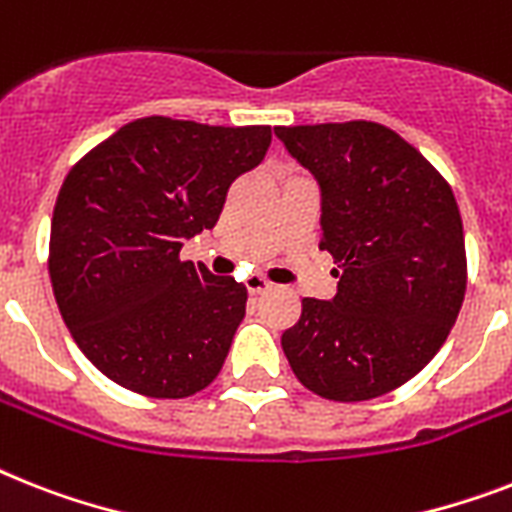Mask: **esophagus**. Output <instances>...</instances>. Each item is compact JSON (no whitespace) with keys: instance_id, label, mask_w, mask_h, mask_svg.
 <instances>
[{"instance_id":"34e87169","label":"esophagus","mask_w":512,"mask_h":512,"mask_svg":"<svg viewBox=\"0 0 512 512\" xmlns=\"http://www.w3.org/2000/svg\"><path fill=\"white\" fill-rule=\"evenodd\" d=\"M270 289V284L265 281L263 276H249L247 278V292L252 294V297H257V294H265Z\"/></svg>"}]
</instances>
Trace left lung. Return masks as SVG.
Wrapping results in <instances>:
<instances>
[{"instance_id":"8db88e82","label":"left lung","mask_w":512,"mask_h":512,"mask_svg":"<svg viewBox=\"0 0 512 512\" xmlns=\"http://www.w3.org/2000/svg\"><path fill=\"white\" fill-rule=\"evenodd\" d=\"M321 184V249L339 265L331 302L305 297L281 336L299 384L334 402L394 392L439 352L468 284L452 186L371 120L278 126Z\"/></svg>"}]
</instances>
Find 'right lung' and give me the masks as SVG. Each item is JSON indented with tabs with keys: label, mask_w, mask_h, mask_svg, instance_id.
<instances>
[{
	"label": "right lung",
	"mask_w": 512,
	"mask_h": 512,
	"mask_svg": "<svg viewBox=\"0 0 512 512\" xmlns=\"http://www.w3.org/2000/svg\"><path fill=\"white\" fill-rule=\"evenodd\" d=\"M268 147L270 126L152 115L70 168L54 202L49 278L62 321L110 381L155 400L213 384L247 289L181 260V244L218 223L231 184Z\"/></svg>",
	"instance_id": "add662e5"
}]
</instances>
